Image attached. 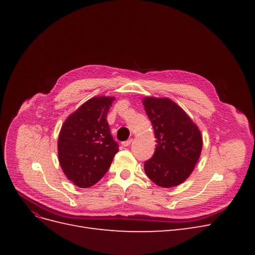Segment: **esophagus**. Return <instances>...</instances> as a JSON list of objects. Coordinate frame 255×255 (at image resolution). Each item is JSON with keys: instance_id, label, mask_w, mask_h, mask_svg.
Segmentation results:
<instances>
[{"instance_id": "esophagus-1", "label": "esophagus", "mask_w": 255, "mask_h": 255, "mask_svg": "<svg viewBox=\"0 0 255 255\" xmlns=\"http://www.w3.org/2000/svg\"><path fill=\"white\" fill-rule=\"evenodd\" d=\"M132 141H133L132 139H128V140H127V141H123V142H122V145H123V146H128L130 143H132Z\"/></svg>"}]
</instances>
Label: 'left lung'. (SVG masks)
Returning a JSON list of instances; mask_svg holds the SVG:
<instances>
[{
    "label": "left lung",
    "instance_id": "obj_1",
    "mask_svg": "<svg viewBox=\"0 0 255 255\" xmlns=\"http://www.w3.org/2000/svg\"><path fill=\"white\" fill-rule=\"evenodd\" d=\"M142 104L157 143L154 155L144 163V172L160 187L177 186L188 179L201 155V132L170 99L144 97Z\"/></svg>",
    "mask_w": 255,
    "mask_h": 255
}]
</instances>
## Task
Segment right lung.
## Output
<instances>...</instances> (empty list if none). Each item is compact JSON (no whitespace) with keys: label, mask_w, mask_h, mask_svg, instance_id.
<instances>
[{"label":"right lung","mask_w":255,"mask_h":255,"mask_svg":"<svg viewBox=\"0 0 255 255\" xmlns=\"http://www.w3.org/2000/svg\"><path fill=\"white\" fill-rule=\"evenodd\" d=\"M115 97H94L61 126L57 151L59 165L75 186L88 188L107 172L118 143L111 135L106 116Z\"/></svg>","instance_id":"right-lung-1"}]
</instances>
